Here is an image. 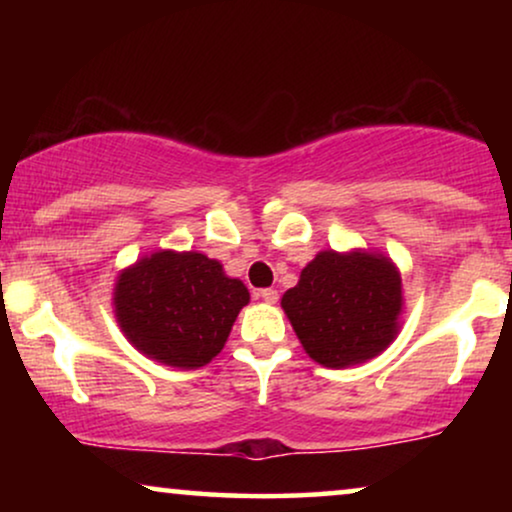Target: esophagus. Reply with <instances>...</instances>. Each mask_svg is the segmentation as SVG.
Listing matches in <instances>:
<instances>
[{
  "label": "esophagus",
  "instance_id": "obj_1",
  "mask_svg": "<svg viewBox=\"0 0 512 512\" xmlns=\"http://www.w3.org/2000/svg\"><path fill=\"white\" fill-rule=\"evenodd\" d=\"M258 296H261L265 303H277L279 293L275 289H261V291H258Z\"/></svg>",
  "mask_w": 512,
  "mask_h": 512
}]
</instances>
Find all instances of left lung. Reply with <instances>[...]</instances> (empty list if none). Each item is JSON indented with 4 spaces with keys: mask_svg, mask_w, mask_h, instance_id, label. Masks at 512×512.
I'll use <instances>...</instances> for the list:
<instances>
[{
    "mask_svg": "<svg viewBox=\"0 0 512 512\" xmlns=\"http://www.w3.org/2000/svg\"><path fill=\"white\" fill-rule=\"evenodd\" d=\"M401 305V277L394 263L361 251H321L282 298L305 352L328 368L380 354L394 340Z\"/></svg>",
    "mask_w": 512,
    "mask_h": 512,
    "instance_id": "1",
    "label": "left lung"
}]
</instances>
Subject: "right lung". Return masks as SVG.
Listing matches in <instances>:
<instances>
[{"mask_svg":"<svg viewBox=\"0 0 512 512\" xmlns=\"http://www.w3.org/2000/svg\"><path fill=\"white\" fill-rule=\"evenodd\" d=\"M247 303V286L195 251L146 256L118 277L114 291L116 317L128 340L174 368L212 361Z\"/></svg>","mask_w":512,"mask_h":512,"instance_id":"right-lung-1","label":"right lung"}]
</instances>
